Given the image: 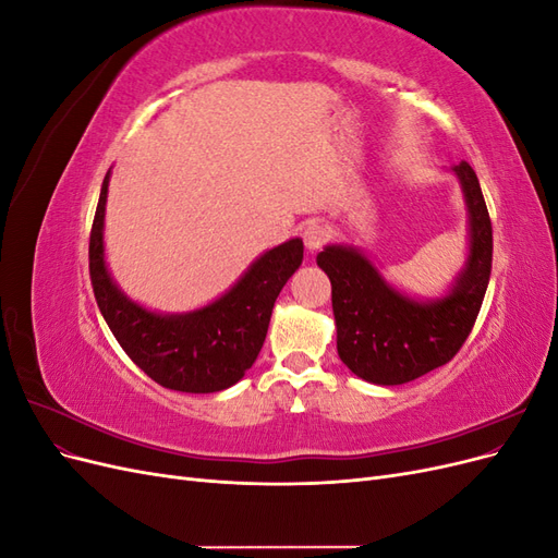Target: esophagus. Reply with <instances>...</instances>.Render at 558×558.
Here are the masks:
<instances>
[{"instance_id": "esophagus-1", "label": "esophagus", "mask_w": 558, "mask_h": 558, "mask_svg": "<svg viewBox=\"0 0 558 558\" xmlns=\"http://www.w3.org/2000/svg\"><path fill=\"white\" fill-rule=\"evenodd\" d=\"M302 240H305V246L310 251H318L320 246H324L330 240V230L324 223H310L305 228V232H302Z\"/></svg>"}]
</instances>
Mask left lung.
Masks as SVG:
<instances>
[{
  "instance_id": "left-lung-1",
  "label": "left lung",
  "mask_w": 558,
  "mask_h": 558,
  "mask_svg": "<svg viewBox=\"0 0 558 558\" xmlns=\"http://www.w3.org/2000/svg\"><path fill=\"white\" fill-rule=\"evenodd\" d=\"M451 172L465 197L470 248L447 295L414 300L400 293L353 246L330 244L316 256L332 286L337 353L353 375L369 384H408L449 363L477 320L492 277V218L475 170L463 160Z\"/></svg>"
}]
</instances>
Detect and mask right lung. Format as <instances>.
Returning a JSON list of instances; mask_svg holds the SVG:
<instances>
[{
	"instance_id": "right-lung-1",
	"label": "right lung",
	"mask_w": 558,
	"mask_h": 558,
	"mask_svg": "<svg viewBox=\"0 0 558 558\" xmlns=\"http://www.w3.org/2000/svg\"><path fill=\"white\" fill-rule=\"evenodd\" d=\"M105 177L90 230V281L97 307L118 344L144 373L181 393H216L238 384L263 349L275 300L302 263V240L265 251L232 289L185 314H156L132 302L105 263Z\"/></svg>"
}]
</instances>
